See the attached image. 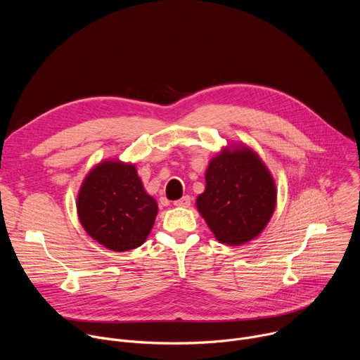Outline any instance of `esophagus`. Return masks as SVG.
<instances>
[{"label":"esophagus","instance_id":"1","mask_svg":"<svg viewBox=\"0 0 360 360\" xmlns=\"http://www.w3.org/2000/svg\"><path fill=\"white\" fill-rule=\"evenodd\" d=\"M174 205H175V207H182V208H188V207H189V205H191V196L185 195V196H182L181 199H176V200L174 202Z\"/></svg>","mask_w":360,"mask_h":360}]
</instances>
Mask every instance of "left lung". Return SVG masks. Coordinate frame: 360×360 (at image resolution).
<instances>
[{
  "label": "left lung",
  "instance_id": "left-lung-1",
  "mask_svg": "<svg viewBox=\"0 0 360 360\" xmlns=\"http://www.w3.org/2000/svg\"><path fill=\"white\" fill-rule=\"evenodd\" d=\"M196 208L221 243L238 246L258 236L276 207L275 181L248 146L225 148L210 162Z\"/></svg>",
  "mask_w": 360,
  "mask_h": 360
}]
</instances>
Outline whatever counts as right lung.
Returning <instances> with one entry per match:
<instances>
[{
    "label": "right lung",
    "mask_w": 360,
    "mask_h": 360,
    "mask_svg": "<svg viewBox=\"0 0 360 360\" xmlns=\"http://www.w3.org/2000/svg\"><path fill=\"white\" fill-rule=\"evenodd\" d=\"M77 211L92 239L111 250L125 252L145 242L158 205L143 189L135 165L104 161L84 179Z\"/></svg>",
    "instance_id": "1"
}]
</instances>
